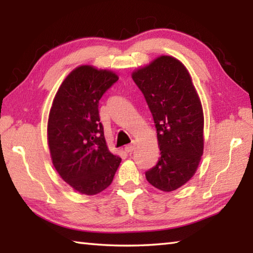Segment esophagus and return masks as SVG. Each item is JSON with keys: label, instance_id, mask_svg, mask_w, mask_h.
Segmentation results:
<instances>
[{"label": "esophagus", "instance_id": "34e87169", "mask_svg": "<svg viewBox=\"0 0 253 253\" xmlns=\"http://www.w3.org/2000/svg\"><path fill=\"white\" fill-rule=\"evenodd\" d=\"M134 149H135V146H134V145H132V144L127 145V146H125V152L128 153V154L131 153L132 151H134Z\"/></svg>", "mask_w": 253, "mask_h": 253}]
</instances>
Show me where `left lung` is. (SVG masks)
I'll use <instances>...</instances> for the list:
<instances>
[{"label": "left lung", "mask_w": 253, "mask_h": 253, "mask_svg": "<svg viewBox=\"0 0 253 253\" xmlns=\"http://www.w3.org/2000/svg\"><path fill=\"white\" fill-rule=\"evenodd\" d=\"M155 123L161 156L146 179L172 192L194 176L204 149V115L186 67L172 55H160L132 71Z\"/></svg>", "instance_id": "1"}]
</instances>
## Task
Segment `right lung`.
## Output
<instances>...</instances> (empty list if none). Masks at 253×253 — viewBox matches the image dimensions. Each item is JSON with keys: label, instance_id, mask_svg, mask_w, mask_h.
Returning a JSON list of instances; mask_svg holds the SVG:
<instances>
[{"label": "right lung", "instance_id": "obj_1", "mask_svg": "<svg viewBox=\"0 0 253 253\" xmlns=\"http://www.w3.org/2000/svg\"><path fill=\"white\" fill-rule=\"evenodd\" d=\"M117 80L114 71L81 65L53 98L46 129L51 161L60 177L81 194L106 190L122 162L107 146L98 111L100 98Z\"/></svg>", "mask_w": 253, "mask_h": 253}]
</instances>
